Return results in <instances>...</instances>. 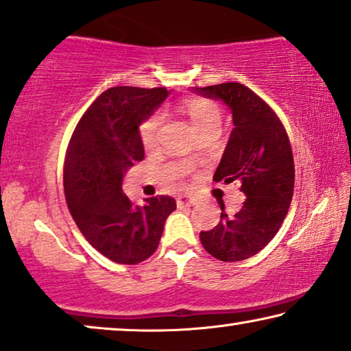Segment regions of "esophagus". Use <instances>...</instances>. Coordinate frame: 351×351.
<instances>
[{"label": "esophagus", "mask_w": 351, "mask_h": 351, "mask_svg": "<svg viewBox=\"0 0 351 351\" xmlns=\"http://www.w3.org/2000/svg\"><path fill=\"white\" fill-rule=\"evenodd\" d=\"M176 204L178 205H184V206H194V205H197V200L191 195H180L176 199Z\"/></svg>", "instance_id": "esophagus-1"}]
</instances>
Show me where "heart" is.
Returning <instances> with one entry per match:
<instances>
[{
  "label": "heart",
  "instance_id": "obj_1",
  "mask_svg": "<svg viewBox=\"0 0 351 351\" xmlns=\"http://www.w3.org/2000/svg\"><path fill=\"white\" fill-rule=\"evenodd\" d=\"M182 105H184V110L187 114H189L192 124L195 125V128L199 132H204L206 128H211V127L219 128L221 110L215 101H211L208 98H204V97L192 95V97H187ZM159 124H160V114H156L149 117V119L141 125L140 133H141V141L145 143V146L154 145L156 133H157V128H159Z\"/></svg>",
  "mask_w": 351,
  "mask_h": 351
}]
</instances>
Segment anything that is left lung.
Masks as SVG:
<instances>
[{"instance_id": "1", "label": "left lung", "mask_w": 351, "mask_h": 351, "mask_svg": "<svg viewBox=\"0 0 351 351\" xmlns=\"http://www.w3.org/2000/svg\"><path fill=\"white\" fill-rule=\"evenodd\" d=\"M192 92L223 101L232 112L234 128L213 180L239 181L246 197L234 216L221 206L219 224L200 232V241L224 263L248 259L274 239L293 200L294 159L288 135L267 103L243 84L194 87Z\"/></svg>"}]
</instances>
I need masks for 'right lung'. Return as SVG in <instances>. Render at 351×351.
<instances>
[{"label":"right lung","mask_w":351,"mask_h":351,"mask_svg":"<svg viewBox=\"0 0 351 351\" xmlns=\"http://www.w3.org/2000/svg\"><path fill=\"white\" fill-rule=\"evenodd\" d=\"M169 95L165 87L108 88L77 122L68 146V208L88 243L117 264H138L154 254L165 221L176 210L169 195L133 206L122 192L125 171L145 159L140 125Z\"/></svg>","instance_id":"right-lung-1"}]
</instances>
